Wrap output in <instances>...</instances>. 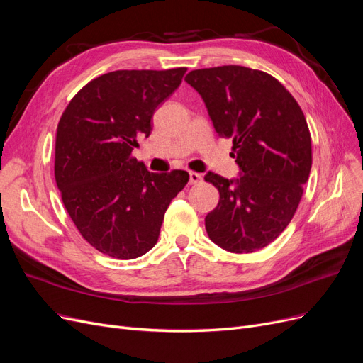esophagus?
Listing matches in <instances>:
<instances>
[{"mask_svg":"<svg viewBox=\"0 0 363 363\" xmlns=\"http://www.w3.org/2000/svg\"><path fill=\"white\" fill-rule=\"evenodd\" d=\"M201 182H203L201 174L194 172V171L189 172V183H191V184H199V183H201Z\"/></svg>","mask_w":363,"mask_h":363,"instance_id":"34e87169","label":"esophagus"}]
</instances>
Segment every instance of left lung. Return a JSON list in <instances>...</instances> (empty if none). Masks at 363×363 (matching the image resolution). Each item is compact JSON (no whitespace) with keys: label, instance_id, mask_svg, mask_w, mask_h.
Returning <instances> with one entry per match:
<instances>
[{"label":"left lung","instance_id":"obj_1","mask_svg":"<svg viewBox=\"0 0 363 363\" xmlns=\"http://www.w3.org/2000/svg\"><path fill=\"white\" fill-rule=\"evenodd\" d=\"M207 107L216 133L233 139L240 175L207 172L219 192L206 216L207 235L230 252L269 245L288 227L312 168V139L295 98L272 75L238 65L184 77Z\"/></svg>","mask_w":363,"mask_h":363}]
</instances>
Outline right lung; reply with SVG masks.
Here are the masks:
<instances>
[{"instance_id":"1","label":"right lung","mask_w":363,"mask_h":363,"mask_svg":"<svg viewBox=\"0 0 363 363\" xmlns=\"http://www.w3.org/2000/svg\"><path fill=\"white\" fill-rule=\"evenodd\" d=\"M186 71L103 74L82 87L60 116L54 177L77 230L103 255L127 260L150 251L168 206L189 182L182 169L150 172L131 155Z\"/></svg>"}]
</instances>
